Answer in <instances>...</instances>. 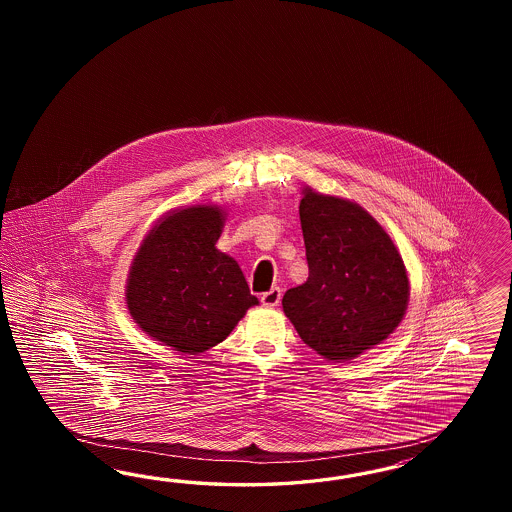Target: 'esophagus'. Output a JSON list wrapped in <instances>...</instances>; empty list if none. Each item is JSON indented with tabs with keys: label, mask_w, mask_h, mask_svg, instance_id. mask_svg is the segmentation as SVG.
I'll return each mask as SVG.
<instances>
[{
	"label": "esophagus",
	"mask_w": 512,
	"mask_h": 512,
	"mask_svg": "<svg viewBox=\"0 0 512 512\" xmlns=\"http://www.w3.org/2000/svg\"><path fill=\"white\" fill-rule=\"evenodd\" d=\"M279 300H281V289L279 287H274V289H270V291H266V293L261 295L263 306H268V308L278 306Z\"/></svg>",
	"instance_id": "esophagus-1"
}]
</instances>
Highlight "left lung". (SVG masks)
Instances as JSON below:
<instances>
[{
  "label": "left lung",
  "mask_w": 512,
  "mask_h": 512,
  "mask_svg": "<svg viewBox=\"0 0 512 512\" xmlns=\"http://www.w3.org/2000/svg\"><path fill=\"white\" fill-rule=\"evenodd\" d=\"M300 223L310 276L283 295V311L313 351L351 360L402 321L409 300L402 255L355 202L306 189Z\"/></svg>",
  "instance_id": "8db88e82"
}]
</instances>
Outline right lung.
<instances>
[{"label": "right lung", "instance_id": "1", "mask_svg": "<svg viewBox=\"0 0 512 512\" xmlns=\"http://www.w3.org/2000/svg\"><path fill=\"white\" fill-rule=\"evenodd\" d=\"M217 206L176 210L148 234L127 281V308L154 340L202 353L225 340L259 300L238 263L216 249Z\"/></svg>", "mask_w": 512, "mask_h": 512}]
</instances>
